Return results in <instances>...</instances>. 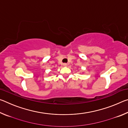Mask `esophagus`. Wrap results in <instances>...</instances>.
<instances>
[{"label": "esophagus", "mask_w": 128, "mask_h": 128, "mask_svg": "<svg viewBox=\"0 0 128 128\" xmlns=\"http://www.w3.org/2000/svg\"><path fill=\"white\" fill-rule=\"evenodd\" d=\"M63 66H67V64L66 63H64V64H63Z\"/></svg>", "instance_id": "34e87169"}]
</instances>
